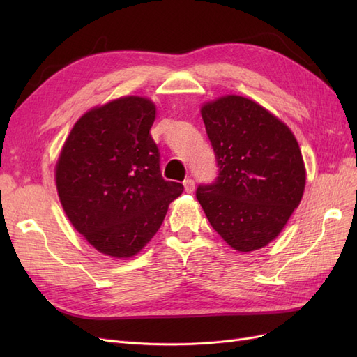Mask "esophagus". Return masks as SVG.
<instances>
[{
    "instance_id": "esophagus-1",
    "label": "esophagus",
    "mask_w": 357,
    "mask_h": 357,
    "mask_svg": "<svg viewBox=\"0 0 357 357\" xmlns=\"http://www.w3.org/2000/svg\"><path fill=\"white\" fill-rule=\"evenodd\" d=\"M183 186H185V190L188 193H192L193 190H195V181H193L192 178H186L185 181H183Z\"/></svg>"
}]
</instances>
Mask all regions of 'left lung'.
Segmentation results:
<instances>
[{"label":"left lung","instance_id":"left-lung-1","mask_svg":"<svg viewBox=\"0 0 357 357\" xmlns=\"http://www.w3.org/2000/svg\"><path fill=\"white\" fill-rule=\"evenodd\" d=\"M219 174L197 199L222 238L253 252L282 232L299 205L305 167L289 126L257 102L226 95L201 109Z\"/></svg>","mask_w":357,"mask_h":357}]
</instances>
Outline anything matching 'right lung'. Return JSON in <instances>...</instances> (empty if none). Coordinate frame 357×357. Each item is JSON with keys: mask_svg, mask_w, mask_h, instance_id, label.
<instances>
[{"mask_svg": "<svg viewBox=\"0 0 357 357\" xmlns=\"http://www.w3.org/2000/svg\"><path fill=\"white\" fill-rule=\"evenodd\" d=\"M155 104L123 96L84 113L56 162L67 218L96 250L131 257L153 238L183 185L160 174Z\"/></svg>", "mask_w": 357, "mask_h": 357, "instance_id": "right-lung-1", "label": "right lung"}]
</instances>
